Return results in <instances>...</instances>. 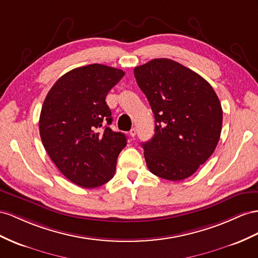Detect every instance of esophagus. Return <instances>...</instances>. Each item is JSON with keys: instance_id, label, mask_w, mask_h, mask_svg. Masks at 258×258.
I'll use <instances>...</instances> for the list:
<instances>
[{"instance_id": "esophagus-1", "label": "esophagus", "mask_w": 258, "mask_h": 258, "mask_svg": "<svg viewBox=\"0 0 258 258\" xmlns=\"http://www.w3.org/2000/svg\"><path fill=\"white\" fill-rule=\"evenodd\" d=\"M136 133H137V130L134 127V128H132L131 131H130V135L132 136V137H135V135H136Z\"/></svg>"}]
</instances>
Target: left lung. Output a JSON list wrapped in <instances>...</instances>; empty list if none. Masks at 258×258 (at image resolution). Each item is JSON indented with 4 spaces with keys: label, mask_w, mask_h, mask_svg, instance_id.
<instances>
[{
    "label": "left lung",
    "mask_w": 258,
    "mask_h": 258,
    "mask_svg": "<svg viewBox=\"0 0 258 258\" xmlns=\"http://www.w3.org/2000/svg\"><path fill=\"white\" fill-rule=\"evenodd\" d=\"M134 75L155 114V135L142 144L149 171L169 181L186 179L219 142V98L201 75L170 58L137 66Z\"/></svg>",
    "instance_id": "obj_1"
}]
</instances>
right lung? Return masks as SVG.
I'll return each instance as SVG.
<instances>
[{
  "label": "right lung",
  "instance_id": "obj_1",
  "mask_svg": "<svg viewBox=\"0 0 258 258\" xmlns=\"http://www.w3.org/2000/svg\"><path fill=\"white\" fill-rule=\"evenodd\" d=\"M122 70L89 64L56 81L42 104L39 131L44 149L61 173L78 186L109 182L126 136L113 132L105 97L121 81Z\"/></svg>",
  "mask_w": 258,
  "mask_h": 258
}]
</instances>
